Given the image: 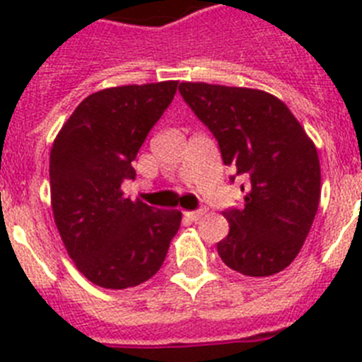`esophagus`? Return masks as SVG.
I'll return each mask as SVG.
<instances>
[{"label":"esophagus","mask_w":362,"mask_h":362,"mask_svg":"<svg viewBox=\"0 0 362 362\" xmlns=\"http://www.w3.org/2000/svg\"><path fill=\"white\" fill-rule=\"evenodd\" d=\"M204 214H206V210H196V212H185V216L190 221H199Z\"/></svg>","instance_id":"34e87169"}]
</instances>
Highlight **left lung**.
Here are the masks:
<instances>
[{
    "instance_id": "obj_1",
    "label": "left lung",
    "mask_w": 362,
    "mask_h": 362,
    "mask_svg": "<svg viewBox=\"0 0 362 362\" xmlns=\"http://www.w3.org/2000/svg\"><path fill=\"white\" fill-rule=\"evenodd\" d=\"M179 92L216 136L225 165L246 177L245 204L223 212L230 232L217 243V254L248 277L284 270L317 214V148L290 108L268 92L192 81L181 83Z\"/></svg>"
}]
</instances>
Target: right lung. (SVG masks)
<instances>
[{"label":"right lung","mask_w":362,"mask_h":362,"mask_svg":"<svg viewBox=\"0 0 362 362\" xmlns=\"http://www.w3.org/2000/svg\"><path fill=\"white\" fill-rule=\"evenodd\" d=\"M177 81L112 86L85 98L50 150V204L66 254L90 283L123 290L161 268L181 225L179 210L123 196V179Z\"/></svg>","instance_id":"1"}]
</instances>
